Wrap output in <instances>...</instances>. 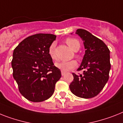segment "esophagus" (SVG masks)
<instances>
[{
	"label": "esophagus",
	"instance_id": "1",
	"mask_svg": "<svg viewBox=\"0 0 123 123\" xmlns=\"http://www.w3.org/2000/svg\"><path fill=\"white\" fill-rule=\"evenodd\" d=\"M65 74H66L65 72H63V71H62V76L65 75Z\"/></svg>",
	"mask_w": 123,
	"mask_h": 123
}]
</instances>
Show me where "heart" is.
I'll use <instances>...</instances> for the list:
<instances>
[{"mask_svg":"<svg viewBox=\"0 0 123 123\" xmlns=\"http://www.w3.org/2000/svg\"><path fill=\"white\" fill-rule=\"evenodd\" d=\"M66 43L74 51H77L80 47V42L78 41L77 39H74V38H68V39H67ZM55 48V44L52 43L49 46V49H48L49 55L50 56V57L53 60L56 59ZM77 65V62L75 60H71L68 61V62H57L55 63L56 67L60 69V70L63 71V72H67V71L70 70L71 69L75 67Z\"/></svg>","mask_w":123,"mask_h":123,"instance_id":"heart-1","label":"heart"}]
</instances>
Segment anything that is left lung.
<instances>
[{"label":"left lung","mask_w":123,"mask_h":123,"mask_svg":"<svg viewBox=\"0 0 123 123\" xmlns=\"http://www.w3.org/2000/svg\"><path fill=\"white\" fill-rule=\"evenodd\" d=\"M75 33L81 37L86 49L77 70L84 71L79 75L73 73L74 80L69 87L76 96L89 99L98 95L108 81L110 51L102 40L89 31L78 29Z\"/></svg>","instance_id":"1"}]
</instances>
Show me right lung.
<instances>
[{
    "instance_id": "add662e5",
    "label": "right lung",
    "mask_w": 123,
    "mask_h": 123,
    "mask_svg": "<svg viewBox=\"0 0 123 123\" xmlns=\"http://www.w3.org/2000/svg\"><path fill=\"white\" fill-rule=\"evenodd\" d=\"M56 37L51 34H34L21 41L13 51V77L20 93L30 101L49 99L62 77L48 53Z\"/></svg>"
}]
</instances>
